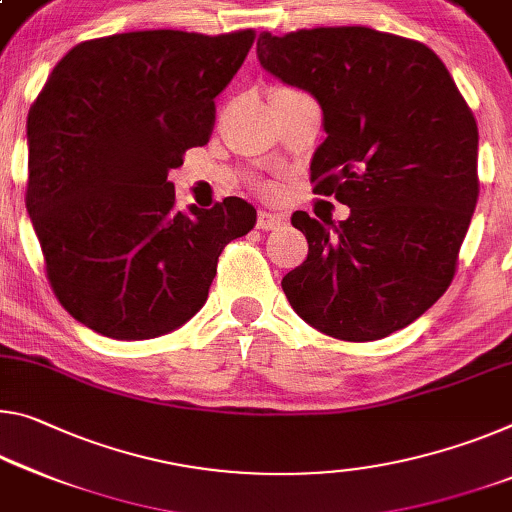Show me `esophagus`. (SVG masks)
Segmentation results:
<instances>
[{
  "instance_id": "34e87169",
  "label": "esophagus",
  "mask_w": 512,
  "mask_h": 512,
  "mask_svg": "<svg viewBox=\"0 0 512 512\" xmlns=\"http://www.w3.org/2000/svg\"><path fill=\"white\" fill-rule=\"evenodd\" d=\"M282 225V216L273 214V212H266V209H262V212L257 214V227L259 230H275V227Z\"/></svg>"
}]
</instances>
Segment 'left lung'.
I'll return each mask as SVG.
<instances>
[{"instance_id":"1","label":"left lung","mask_w":512,"mask_h":512,"mask_svg":"<svg viewBox=\"0 0 512 512\" xmlns=\"http://www.w3.org/2000/svg\"><path fill=\"white\" fill-rule=\"evenodd\" d=\"M262 66L319 100L314 193L346 221L291 216L307 259L282 278L298 316L344 342L410 326L446 289L478 200V127L431 47L369 27L257 40Z\"/></svg>"}]
</instances>
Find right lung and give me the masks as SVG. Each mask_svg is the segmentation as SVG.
I'll use <instances>...</instances> for the list:
<instances>
[{
	"instance_id": "obj_1",
	"label": "right lung",
	"mask_w": 512,
	"mask_h": 512,
	"mask_svg": "<svg viewBox=\"0 0 512 512\" xmlns=\"http://www.w3.org/2000/svg\"><path fill=\"white\" fill-rule=\"evenodd\" d=\"M253 29H175L84 40L56 63L27 118V212L59 303L111 339H150L205 305L218 257L255 225L225 198L175 209L168 170L205 145L216 95Z\"/></svg>"
}]
</instances>
